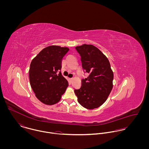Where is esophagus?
Instances as JSON below:
<instances>
[{"label":"esophagus","mask_w":149,"mask_h":149,"mask_svg":"<svg viewBox=\"0 0 149 149\" xmlns=\"http://www.w3.org/2000/svg\"><path fill=\"white\" fill-rule=\"evenodd\" d=\"M73 80V78H70V81H72Z\"/></svg>","instance_id":"obj_1"}]
</instances>
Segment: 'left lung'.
I'll return each instance as SVG.
<instances>
[{
	"mask_svg": "<svg viewBox=\"0 0 149 149\" xmlns=\"http://www.w3.org/2000/svg\"><path fill=\"white\" fill-rule=\"evenodd\" d=\"M81 56L83 69L89 73L81 80V86L74 89L78 102L85 108L92 109L106 101L113 87V73L106 56L92 45L76 46Z\"/></svg>",
	"mask_w": 149,
	"mask_h": 149,
	"instance_id": "left-lung-1",
	"label": "left lung"
}]
</instances>
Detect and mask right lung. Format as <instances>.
Returning a JSON list of instances; mask_svg holds the SVG:
<instances>
[{
	"label": "right lung",
	"instance_id": "1",
	"mask_svg": "<svg viewBox=\"0 0 149 149\" xmlns=\"http://www.w3.org/2000/svg\"><path fill=\"white\" fill-rule=\"evenodd\" d=\"M69 50L66 47L47 46L30 64V85L37 98L45 104L53 105L58 103L68 86L60 70L63 58Z\"/></svg>",
	"mask_w": 149,
	"mask_h": 149
}]
</instances>
